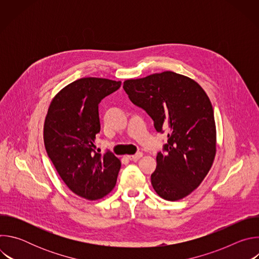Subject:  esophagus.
Listing matches in <instances>:
<instances>
[{
	"label": "esophagus",
	"mask_w": 259,
	"mask_h": 259,
	"mask_svg": "<svg viewBox=\"0 0 259 259\" xmlns=\"http://www.w3.org/2000/svg\"><path fill=\"white\" fill-rule=\"evenodd\" d=\"M141 157H142V153H137V154L132 155V156H127V158L131 161H138Z\"/></svg>",
	"instance_id": "34e87169"
}]
</instances>
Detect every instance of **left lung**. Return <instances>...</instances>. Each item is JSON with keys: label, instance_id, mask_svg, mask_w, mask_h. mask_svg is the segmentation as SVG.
<instances>
[{"label": "left lung", "instance_id": "obj_1", "mask_svg": "<svg viewBox=\"0 0 259 259\" xmlns=\"http://www.w3.org/2000/svg\"><path fill=\"white\" fill-rule=\"evenodd\" d=\"M123 88L153 119L158 132L168 131L151 176L154 190L168 201L189 196L208 174L216 154L214 113L206 92L173 71L127 80Z\"/></svg>", "mask_w": 259, "mask_h": 259}]
</instances>
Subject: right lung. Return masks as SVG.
<instances>
[{
	"instance_id": "right-lung-1",
	"label": "right lung",
	"mask_w": 259,
	"mask_h": 259,
	"mask_svg": "<svg viewBox=\"0 0 259 259\" xmlns=\"http://www.w3.org/2000/svg\"><path fill=\"white\" fill-rule=\"evenodd\" d=\"M121 87V82L82 78L65 86L50 103L44 124L48 157L67 188L93 201L112 192L121 161L107 151H95L100 131L98 104Z\"/></svg>"
}]
</instances>
